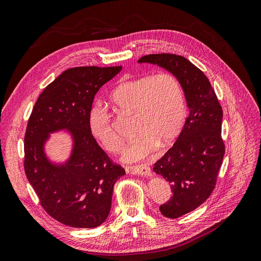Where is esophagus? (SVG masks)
Instances as JSON below:
<instances>
[{
    "instance_id": "esophagus-1",
    "label": "esophagus",
    "mask_w": 261,
    "mask_h": 261,
    "mask_svg": "<svg viewBox=\"0 0 261 261\" xmlns=\"http://www.w3.org/2000/svg\"><path fill=\"white\" fill-rule=\"evenodd\" d=\"M130 171H131L132 174H139V175H142V176H149L151 174L150 168L146 165L130 167Z\"/></svg>"
}]
</instances>
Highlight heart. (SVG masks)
I'll list each match as a JSON object with an SVG mask.
<instances>
[{
    "label": "heart",
    "mask_w": 261,
    "mask_h": 261,
    "mask_svg": "<svg viewBox=\"0 0 261 261\" xmlns=\"http://www.w3.org/2000/svg\"><path fill=\"white\" fill-rule=\"evenodd\" d=\"M110 100L119 114H133L136 134L122 149L124 161H139L150 156L157 145L168 146L176 139L185 121V94L179 81L170 73L147 75L120 83ZM88 127L101 146L116 151L121 140L115 133L111 116L99 103L89 111Z\"/></svg>",
    "instance_id": "1"
}]
</instances>
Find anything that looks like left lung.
<instances>
[{
  "instance_id": "obj_1",
  "label": "left lung",
  "mask_w": 261,
  "mask_h": 261,
  "mask_svg": "<svg viewBox=\"0 0 261 261\" xmlns=\"http://www.w3.org/2000/svg\"><path fill=\"white\" fill-rule=\"evenodd\" d=\"M139 63L155 64L174 75L189 110L176 142L152 168L169 181L173 192L167 203L160 205L161 214L177 218L200 206L215 188L225 155L223 110L207 77L186 58L172 54L147 55Z\"/></svg>"
}]
</instances>
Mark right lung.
I'll list each match as a JSON object with an SVG mask.
<instances>
[{"instance_id":"add662e5","label":"right lung","mask_w":261,"mask_h":261,"mask_svg":"<svg viewBox=\"0 0 261 261\" xmlns=\"http://www.w3.org/2000/svg\"><path fill=\"white\" fill-rule=\"evenodd\" d=\"M122 67L80 66L61 73L34 105L24 137V171L44 210L61 224L95 228L108 218L113 188L125 173L98 145L88 127L95 93ZM65 132L71 149L64 162L51 161L45 145Z\"/></svg>"}]
</instances>
